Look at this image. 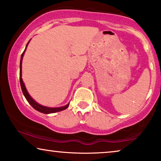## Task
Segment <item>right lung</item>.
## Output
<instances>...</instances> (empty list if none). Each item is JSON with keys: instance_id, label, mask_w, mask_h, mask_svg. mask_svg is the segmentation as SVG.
Segmentation results:
<instances>
[{"instance_id": "right-lung-1", "label": "right lung", "mask_w": 161, "mask_h": 161, "mask_svg": "<svg viewBox=\"0 0 161 161\" xmlns=\"http://www.w3.org/2000/svg\"><path fill=\"white\" fill-rule=\"evenodd\" d=\"M30 40L29 41V42L27 43V44L26 46V48H25L24 53H22L21 58H20V86H21L23 94H24V97H26V101L29 102V103H30V105L32 106L35 110H37V111L41 112V113L51 114V113H55V112L63 111V110L66 109V108H67L69 106V103L66 104V106H60V107H57V108L47 107V106H44L43 105H41V104H39L38 103H37V102L35 101L32 97H31V96L30 95V94L28 93V92H27V90H26V86H25V84H24V81H23V79H22V60H23V57H24V55L25 53V51H26V47H27V46H28L29 43H30Z\"/></svg>"}]
</instances>
